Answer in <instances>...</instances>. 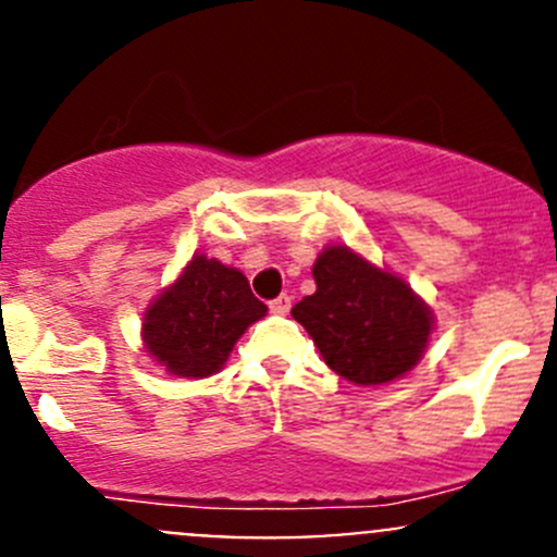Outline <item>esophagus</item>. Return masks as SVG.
Returning a JSON list of instances; mask_svg holds the SVG:
<instances>
[{
  "label": "esophagus",
  "instance_id": "esophagus-1",
  "mask_svg": "<svg viewBox=\"0 0 557 557\" xmlns=\"http://www.w3.org/2000/svg\"><path fill=\"white\" fill-rule=\"evenodd\" d=\"M269 310H272L274 314H285L290 310V296L283 294V296H277L274 301H269Z\"/></svg>",
  "mask_w": 557,
  "mask_h": 557
}]
</instances>
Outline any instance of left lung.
Segmentation results:
<instances>
[{"label":"left lung","mask_w":557,"mask_h":557,"mask_svg":"<svg viewBox=\"0 0 557 557\" xmlns=\"http://www.w3.org/2000/svg\"><path fill=\"white\" fill-rule=\"evenodd\" d=\"M314 294L290 310L323 361L352 385H385L418 367L434 334V310L412 285L347 245L323 247Z\"/></svg>","instance_id":"obj_1"}]
</instances>
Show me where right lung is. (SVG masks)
<instances>
[{
    "mask_svg": "<svg viewBox=\"0 0 557 557\" xmlns=\"http://www.w3.org/2000/svg\"><path fill=\"white\" fill-rule=\"evenodd\" d=\"M267 314L239 269L196 252L143 314V347L174 377L221 372L239 336Z\"/></svg>",
    "mask_w": 557,
    "mask_h": 557,
    "instance_id": "obj_1",
    "label": "right lung"
}]
</instances>
